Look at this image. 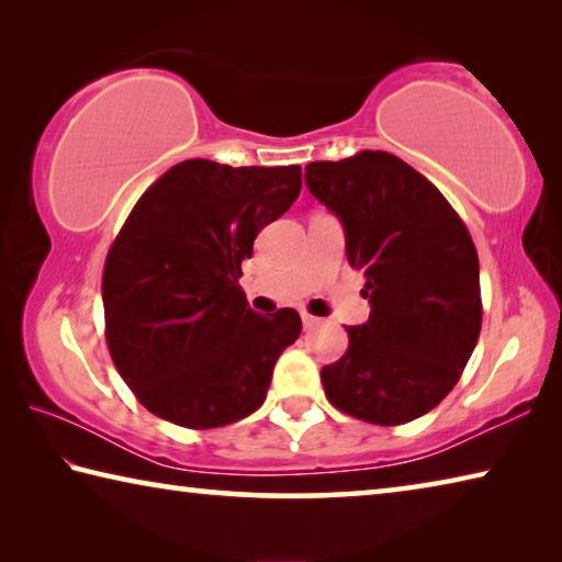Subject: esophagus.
Listing matches in <instances>:
<instances>
[{
    "label": "esophagus",
    "instance_id": "34e87169",
    "mask_svg": "<svg viewBox=\"0 0 562 562\" xmlns=\"http://www.w3.org/2000/svg\"><path fill=\"white\" fill-rule=\"evenodd\" d=\"M317 325H319L317 317H312V315H307V312H302V327L304 329H312V327H317Z\"/></svg>",
    "mask_w": 562,
    "mask_h": 562
}]
</instances>
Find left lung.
<instances>
[{"mask_svg": "<svg viewBox=\"0 0 562 562\" xmlns=\"http://www.w3.org/2000/svg\"><path fill=\"white\" fill-rule=\"evenodd\" d=\"M304 183L339 217L372 304L364 325L347 327L345 357L322 367L325 394L361 422H414L456 386L481 335L471 235L439 188L384 150L317 160Z\"/></svg>", "mask_w": 562, "mask_h": 562, "instance_id": "left-lung-1", "label": "left lung"}]
</instances>
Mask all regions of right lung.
Wrapping results in <instances>:
<instances>
[{"label":"right lung","mask_w":562,"mask_h":562,"mask_svg":"<svg viewBox=\"0 0 562 562\" xmlns=\"http://www.w3.org/2000/svg\"><path fill=\"white\" fill-rule=\"evenodd\" d=\"M300 190V166L193 158L133 205L109 250L101 297L113 364L150 414L217 429L262 406L302 319L290 307L258 315L237 280L255 237Z\"/></svg>","instance_id":"1"}]
</instances>
